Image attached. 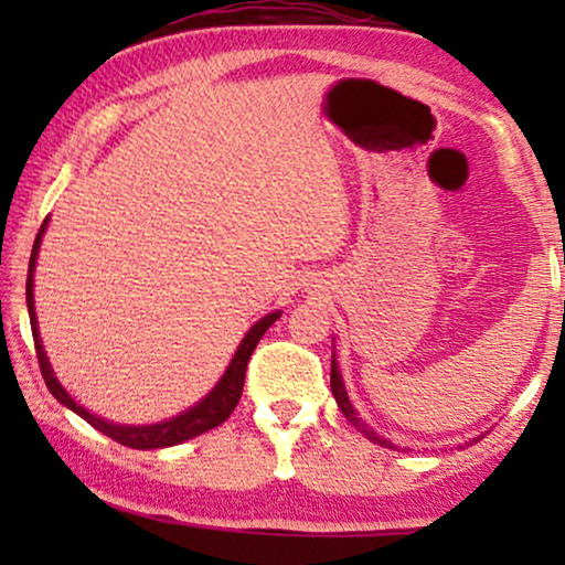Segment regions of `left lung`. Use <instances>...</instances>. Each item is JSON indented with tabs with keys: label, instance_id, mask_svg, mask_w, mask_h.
Masks as SVG:
<instances>
[{
	"label": "left lung",
	"instance_id": "obj_1",
	"mask_svg": "<svg viewBox=\"0 0 565 565\" xmlns=\"http://www.w3.org/2000/svg\"><path fill=\"white\" fill-rule=\"evenodd\" d=\"M331 393H334V398H337L339 408H342V414L347 416V419H350V422L354 424V427H358V429L362 431V435H365V437L370 439V443H375V445H381V447H391V450H396V445L388 443V439L377 435L375 429H370L367 424L360 419L358 412H354V406L350 404V396H347V391H344L342 373H339V365H337V360H334V358H331Z\"/></svg>",
	"mask_w": 565,
	"mask_h": 565
}]
</instances>
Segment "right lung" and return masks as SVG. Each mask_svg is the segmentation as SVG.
<instances>
[{
    "mask_svg": "<svg viewBox=\"0 0 565 565\" xmlns=\"http://www.w3.org/2000/svg\"><path fill=\"white\" fill-rule=\"evenodd\" d=\"M45 226H49V218L43 221L41 231H38L35 244H33V254H30L25 296H28L30 329H33L35 354H38V362H41L43 381H45V385H49V391L53 393V396H56L58 404L72 408L74 414H79L84 422L103 431V435L115 439V443L134 447V450H157V447L180 445V443H184V439L203 435V431L218 427V424L226 422L231 412L236 408L238 398H242L244 375H246V365H249L252 352L257 350V342L262 339V334H265V331L273 327L277 319H280V311L265 316V319H259L249 331H246V337L242 339V344H238L234 360H231V365H228L226 373H223L218 385H215V388L207 393V396L200 401V404L192 406L190 412L174 416V419L159 422V424H146V427H126V424H113L107 419H99L97 414H89L87 408L76 404V401L68 396L64 388H61V383L56 381V375H53V370L49 365V358H45V350L41 344V334H38V319H35V306H33V273H35V259H38V249H41Z\"/></svg>",
    "mask_w": 565,
    "mask_h": 565,
    "instance_id": "1",
    "label": "right lung"
}]
</instances>
